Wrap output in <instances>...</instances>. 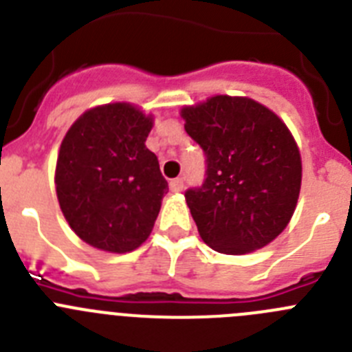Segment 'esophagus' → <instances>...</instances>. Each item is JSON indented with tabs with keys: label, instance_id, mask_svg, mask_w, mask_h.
<instances>
[{
	"label": "esophagus",
	"instance_id": "34e87169",
	"mask_svg": "<svg viewBox=\"0 0 352 352\" xmlns=\"http://www.w3.org/2000/svg\"><path fill=\"white\" fill-rule=\"evenodd\" d=\"M169 188H170V190H173V192H182V190H183V179H182V178L170 179Z\"/></svg>",
	"mask_w": 352,
	"mask_h": 352
}]
</instances>
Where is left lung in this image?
Here are the masks:
<instances>
[{
    "label": "left lung",
    "instance_id": "left-lung-1",
    "mask_svg": "<svg viewBox=\"0 0 352 352\" xmlns=\"http://www.w3.org/2000/svg\"><path fill=\"white\" fill-rule=\"evenodd\" d=\"M186 133L206 155V179L185 199L213 250L243 256L287 227L301 188V155L291 130L248 96L214 95L182 109Z\"/></svg>",
    "mask_w": 352,
    "mask_h": 352
}]
</instances>
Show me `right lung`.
I'll use <instances>...</instances> for the list:
<instances>
[{"mask_svg":"<svg viewBox=\"0 0 352 352\" xmlns=\"http://www.w3.org/2000/svg\"><path fill=\"white\" fill-rule=\"evenodd\" d=\"M153 116L129 102L96 105L65 133L56 195L72 231L98 250L125 254L144 243L167 194L158 158L146 148Z\"/></svg>","mask_w":352,"mask_h":352,"instance_id":"right-lung-1","label":"right lung"}]
</instances>
